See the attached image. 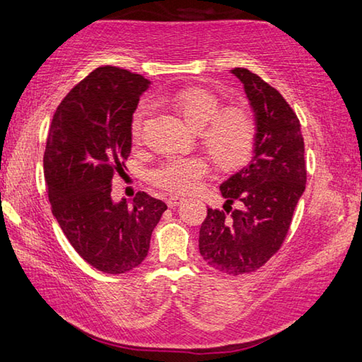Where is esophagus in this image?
I'll list each match as a JSON object with an SVG mask.
<instances>
[{"label": "esophagus", "instance_id": "34e87169", "mask_svg": "<svg viewBox=\"0 0 362 362\" xmlns=\"http://www.w3.org/2000/svg\"><path fill=\"white\" fill-rule=\"evenodd\" d=\"M180 204H182V199L177 197V195H171V197L167 199V205L170 209H173V206H177Z\"/></svg>", "mask_w": 362, "mask_h": 362}]
</instances>
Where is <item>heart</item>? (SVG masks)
Listing matches in <instances>:
<instances>
[{"label":"heart","instance_id":"b5f03b06","mask_svg":"<svg viewBox=\"0 0 362 362\" xmlns=\"http://www.w3.org/2000/svg\"><path fill=\"white\" fill-rule=\"evenodd\" d=\"M177 114L194 132H202V144L211 158L224 170L244 165L253 149L257 125L253 115L244 107L221 109L215 94L202 88H186L170 99ZM146 105L133 114L132 134L141 136ZM209 162L204 157H171L149 171L151 185L173 194H187L197 189L209 173Z\"/></svg>","mask_w":362,"mask_h":362}]
</instances>
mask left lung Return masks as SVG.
<instances>
[{
	"label": "left lung",
	"mask_w": 362,
	"mask_h": 362,
	"mask_svg": "<svg viewBox=\"0 0 362 362\" xmlns=\"http://www.w3.org/2000/svg\"><path fill=\"white\" fill-rule=\"evenodd\" d=\"M230 74L244 85L253 112L252 160L220 186L223 209H209L199 250L211 268L230 276L262 268L279 250L305 192V142L300 122L282 94L250 70ZM239 202L241 209L230 206Z\"/></svg>",
	"instance_id": "left-lung-1"
}]
</instances>
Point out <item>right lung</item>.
<instances>
[{
	"mask_svg": "<svg viewBox=\"0 0 362 362\" xmlns=\"http://www.w3.org/2000/svg\"><path fill=\"white\" fill-rule=\"evenodd\" d=\"M142 75L103 65L81 80L52 117L43 157L52 215L76 253L107 274H123L147 257L153 228L167 210L138 192L112 200V177L132 152V120Z\"/></svg>",
	"mask_w": 362,
	"mask_h": 362,
	"instance_id": "1",
	"label": "right lung"
}]
</instances>
